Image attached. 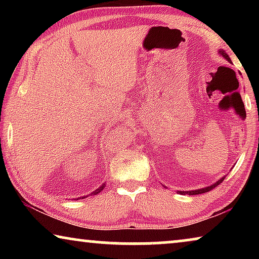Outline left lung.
Masks as SVG:
<instances>
[{
    "instance_id": "left-lung-1",
    "label": "left lung",
    "mask_w": 259,
    "mask_h": 259,
    "mask_svg": "<svg viewBox=\"0 0 259 259\" xmlns=\"http://www.w3.org/2000/svg\"><path fill=\"white\" fill-rule=\"evenodd\" d=\"M219 53H221V55H223V56H224V58H225L226 60H228V61H229V62H231V60H230V58H229V55H228V54H226V53H225L224 51H219ZM224 178H225V177H224ZM224 178H222L221 180H218V182H217V183H215V184H213V185H211V186H207V187H205V189H200V190H196V191H187V192H184V191H183V192H182V193H189V194H190V196H193V194H200V193H205V192H208V191L213 190L215 186H217V185H219V184H221V183L223 182V180H224Z\"/></svg>"
}]
</instances>
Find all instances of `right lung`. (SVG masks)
<instances>
[{
  "label": "right lung",
  "mask_w": 259,
  "mask_h": 259,
  "mask_svg": "<svg viewBox=\"0 0 259 259\" xmlns=\"http://www.w3.org/2000/svg\"><path fill=\"white\" fill-rule=\"evenodd\" d=\"M104 187H105V184H104V185H102V186H100V187H99V189H97V190H95L94 191V192L93 193H92V194H97V193H99V192H100V191L102 190V189H104ZM83 198V197H82Z\"/></svg>",
  "instance_id": "add662e5"
}]
</instances>
